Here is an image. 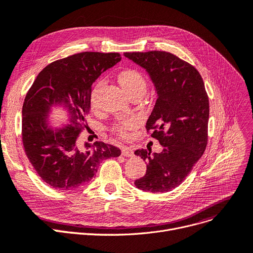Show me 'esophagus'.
Here are the masks:
<instances>
[{
	"label": "esophagus",
	"mask_w": 253,
	"mask_h": 253,
	"mask_svg": "<svg viewBox=\"0 0 253 253\" xmlns=\"http://www.w3.org/2000/svg\"><path fill=\"white\" fill-rule=\"evenodd\" d=\"M122 155L125 156V157H133L134 153H133V150H132L131 148L129 147H124L122 149Z\"/></svg>",
	"instance_id": "esophagus-1"
}]
</instances>
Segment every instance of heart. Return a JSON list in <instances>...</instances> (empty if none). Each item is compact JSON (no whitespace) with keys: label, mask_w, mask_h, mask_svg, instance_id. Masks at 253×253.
Wrapping results in <instances>:
<instances>
[{"label":"heart","mask_w":253,"mask_h":253,"mask_svg":"<svg viewBox=\"0 0 253 253\" xmlns=\"http://www.w3.org/2000/svg\"><path fill=\"white\" fill-rule=\"evenodd\" d=\"M118 80H119V83L121 84V86L124 88V90L128 93V94H132V93H134V92L144 93L148 87L147 80H145L144 76L139 71L134 70V69H126V70L122 71L119 74ZM102 85H103V81H99L96 84L94 90H93V92H92V95H91L92 108H96L95 93ZM136 124H137L136 121L133 119L124 120V121L118 123L114 127V130L120 136L126 137L128 135V131L135 128Z\"/></svg>","instance_id":"heart-1"}]
</instances>
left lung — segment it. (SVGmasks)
Here are the masks:
<instances>
[{
  "mask_svg": "<svg viewBox=\"0 0 253 253\" xmlns=\"http://www.w3.org/2000/svg\"><path fill=\"white\" fill-rule=\"evenodd\" d=\"M150 75L157 101L147 131L163 147L134 152L147 161L144 176L134 181L144 192L164 193L177 188L202 157L207 145L209 100L201 75L187 61L165 51L126 52Z\"/></svg>",
  "mask_w": 253,
  "mask_h": 253,
  "instance_id": "1",
  "label": "left lung"
}]
</instances>
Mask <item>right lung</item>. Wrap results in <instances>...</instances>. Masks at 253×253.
I'll return each mask as SVG.
<instances>
[{
    "label": "right lung",
    "instance_id": "obj_1",
    "mask_svg": "<svg viewBox=\"0 0 253 253\" xmlns=\"http://www.w3.org/2000/svg\"><path fill=\"white\" fill-rule=\"evenodd\" d=\"M121 60L119 53L82 52L48 64L39 73L22 105V143L38 175L51 188L75 190L89 182L101 161L121 155L112 144H80L91 109V86ZM62 106L69 123L53 128L47 118Z\"/></svg>",
    "mask_w": 253,
    "mask_h": 253
}]
</instances>
